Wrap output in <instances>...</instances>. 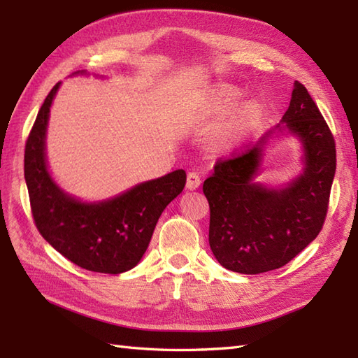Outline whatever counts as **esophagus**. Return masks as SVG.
Instances as JSON below:
<instances>
[{"instance_id": "1", "label": "esophagus", "mask_w": 358, "mask_h": 358, "mask_svg": "<svg viewBox=\"0 0 358 358\" xmlns=\"http://www.w3.org/2000/svg\"><path fill=\"white\" fill-rule=\"evenodd\" d=\"M201 185V178L200 175L196 172H189L187 173V180H186V187L189 191H195V189H199Z\"/></svg>"}]
</instances>
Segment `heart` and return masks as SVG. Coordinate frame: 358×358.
<instances>
[{
  "label": "heart",
  "mask_w": 358,
  "mask_h": 358,
  "mask_svg": "<svg viewBox=\"0 0 358 358\" xmlns=\"http://www.w3.org/2000/svg\"><path fill=\"white\" fill-rule=\"evenodd\" d=\"M240 92L235 87L222 86L212 94L208 103V113L210 117H220L229 110L238 101ZM257 121V108L254 103L245 101L227 113L223 123L220 124L217 140L222 146H235L245 140V136L252 131Z\"/></svg>",
  "instance_id": "obj_1"
}]
</instances>
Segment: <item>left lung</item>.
<instances>
[{"mask_svg": "<svg viewBox=\"0 0 358 358\" xmlns=\"http://www.w3.org/2000/svg\"><path fill=\"white\" fill-rule=\"evenodd\" d=\"M294 136L301 144L302 172L286 184L256 181L273 139ZM336 175V143L301 83L277 126L255 146L220 159L203 183L210 209L209 246L223 268L255 275L278 269L320 232Z\"/></svg>", "mask_w": 358, "mask_h": 358, "instance_id": "1", "label": "left lung"}]
</instances>
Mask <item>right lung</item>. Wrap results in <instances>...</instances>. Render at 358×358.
<instances>
[{
    "label": "right lung",
    "mask_w": 358,
    "mask_h": 358,
    "mask_svg": "<svg viewBox=\"0 0 358 358\" xmlns=\"http://www.w3.org/2000/svg\"><path fill=\"white\" fill-rule=\"evenodd\" d=\"M86 75V71L72 73ZM62 83L45 96L26 143L24 178L38 231L49 245L83 269L121 273L141 262L159 215L185 189L183 169L143 181L106 200L85 201L52 177L45 138L52 103Z\"/></svg>",
    "instance_id": "right-lung-1"
}]
</instances>
